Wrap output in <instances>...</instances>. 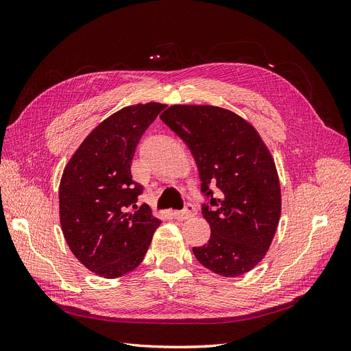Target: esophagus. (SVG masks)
Returning <instances> with one entry per match:
<instances>
[{
  "mask_svg": "<svg viewBox=\"0 0 351 351\" xmlns=\"http://www.w3.org/2000/svg\"><path fill=\"white\" fill-rule=\"evenodd\" d=\"M195 214H196V206L193 204H190V202H187L184 205V209L174 210V217L177 219H187L190 217H193Z\"/></svg>",
  "mask_w": 351,
  "mask_h": 351,
  "instance_id": "esophagus-1",
  "label": "esophagus"
}]
</instances>
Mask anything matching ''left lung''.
<instances>
[{"mask_svg":"<svg viewBox=\"0 0 351 351\" xmlns=\"http://www.w3.org/2000/svg\"><path fill=\"white\" fill-rule=\"evenodd\" d=\"M161 120L186 142L199 168L210 237L193 247L196 259L222 277L249 272L269 249L281 215L278 174L267 146L253 125L219 107L173 105Z\"/></svg>","mask_w":351,"mask_h":351,"instance_id":"1","label":"left lung"}]
</instances>
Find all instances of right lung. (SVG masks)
I'll return each mask as SVG.
<instances>
[{"label":"right lung","mask_w":351,"mask_h":351,"mask_svg":"<svg viewBox=\"0 0 351 351\" xmlns=\"http://www.w3.org/2000/svg\"><path fill=\"white\" fill-rule=\"evenodd\" d=\"M164 104H137L104 120L74 152L60 183V221L70 250L104 278L141 265L161 221L146 204L143 186L132 177L141 137Z\"/></svg>","instance_id":"add662e5"}]
</instances>
